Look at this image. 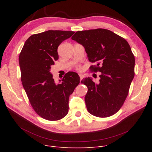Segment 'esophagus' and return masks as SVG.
I'll list each match as a JSON object with an SVG mask.
<instances>
[{"label": "esophagus", "instance_id": "1", "mask_svg": "<svg viewBox=\"0 0 152 152\" xmlns=\"http://www.w3.org/2000/svg\"><path fill=\"white\" fill-rule=\"evenodd\" d=\"M79 77H80V80L81 81L82 79H83V77H84V75L82 74H79Z\"/></svg>", "mask_w": 152, "mask_h": 152}]
</instances>
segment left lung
<instances>
[{"instance_id":"left-lung-1","label":"left lung","mask_w":152,"mask_h":152,"mask_svg":"<svg viewBox=\"0 0 152 152\" xmlns=\"http://www.w3.org/2000/svg\"><path fill=\"white\" fill-rule=\"evenodd\" d=\"M71 39L81 44L91 62L93 71H99V83L84 78L81 83L88 91L85 102L89 112L100 118L115 114L128 94L134 76L135 58L129 44L124 38L105 29L77 31Z\"/></svg>"}]
</instances>
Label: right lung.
<instances>
[{"instance_id": "obj_1", "label": "right lung", "mask_w": 152, "mask_h": 152, "mask_svg": "<svg viewBox=\"0 0 152 152\" xmlns=\"http://www.w3.org/2000/svg\"><path fill=\"white\" fill-rule=\"evenodd\" d=\"M74 33L49 30L32 35L19 56L24 89L34 111L47 120H59L68 114L69 95L80 82L79 75L70 71L57 84L50 73L58 59V45Z\"/></svg>"}]
</instances>
